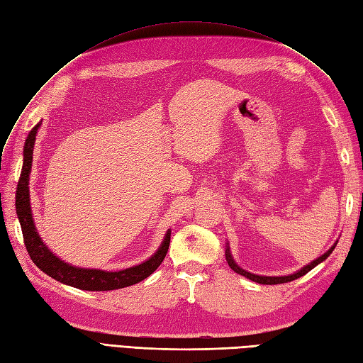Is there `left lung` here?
Masks as SVG:
<instances>
[{
	"instance_id": "8db88e82",
	"label": "left lung",
	"mask_w": 363,
	"mask_h": 363,
	"mask_svg": "<svg viewBox=\"0 0 363 363\" xmlns=\"http://www.w3.org/2000/svg\"><path fill=\"white\" fill-rule=\"evenodd\" d=\"M337 244V242H336ZM336 244H333L332 245V248L328 250V251H325L323 256H320L318 259H315L313 262H311L309 265H306L304 268H301L300 271H296V272H294V274H289V276H281V277H268V276H257V274H252V272H248V271H245V269H242L240 267H238V263L235 262V259L232 257V252H230V248L227 247L225 248V259H227V263H228V267L232 268L235 272H238V274H240V276H244V277H247V279H250V280H252V281H256V283H260V284H280V283H288V281H292V280H295V279H298V277H301V276H304V274H307L309 272L311 269H313L318 263H321V262H324L328 256L332 255V251L335 250V247H336Z\"/></svg>"
}]
</instances>
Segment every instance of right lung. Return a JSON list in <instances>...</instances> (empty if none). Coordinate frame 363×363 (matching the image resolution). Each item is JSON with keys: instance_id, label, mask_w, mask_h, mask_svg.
I'll return each mask as SVG.
<instances>
[{"instance_id": "1", "label": "right lung", "mask_w": 363, "mask_h": 363, "mask_svg": "<svg viewBox=\"0 0 363 363\" xmlns=\"http://www.w3.org/2000/svg\"><path fill=\"white\" fill-rule=\"evenodd\" d=\"M40 123L31 128L27 136L24 145V163L23 171L16 188V213L19 218L21 230H23L24 244L27 252L30 255L33 263L36 267L48 274L50 277L57 280L63 284H68L72 288H79L83 291H113L131 286L142 280H145L148 276L155 272L164 256L168 252L171 232L164 235V239L159 250L152 255L148 260L140 265L131 267L123 271H103V269H89V268H77L69 265V263L60 260L54 252L42 242V239L35 227L31 215L30 206V192H28V180L31 172V162H33V148H35V140L38 128Z\"/></svg>"}]
</instances>
